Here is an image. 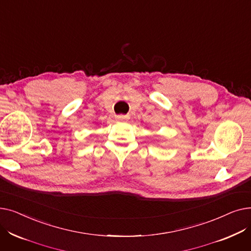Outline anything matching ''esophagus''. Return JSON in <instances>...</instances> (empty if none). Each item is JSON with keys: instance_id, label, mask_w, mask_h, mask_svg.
<instances>
[{"instance_id": "34e87169", "label": "esophagus", "mask_w": 251, "mask_h": 251, "mask_svg": "<svg viewBox=\"0 0 251 251\" xmlns=\"http://www.w3.org/2000/svg\"><path fill=\"white\" fill-rule=\"evenodd\" d=\"M128 118H129V116H127V115H118V116H116V119L118 121H125V120H128Z\"/></svg>"}]
</instances>
